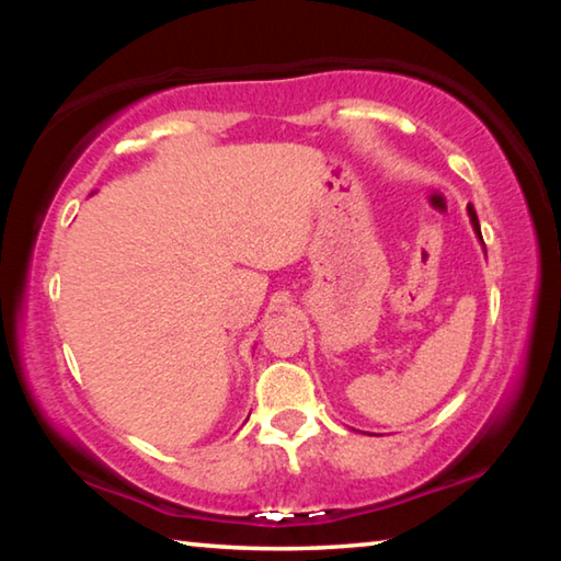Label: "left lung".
<instances>
[{"label": "left lung", "instance_id": "1", "mask_svg": "<svg viewBox=\"0 0 561 561\" xmlns=\"http://www.w3.org/2000/svg\"><path fill=\"white\" fill-rule=\"evenodd\" d=\"M468 215H470V222H472V227H474V232H478V237L482 240V234H480V222H478V213H474V207H472V205H468Z\"/></svg>", "mask_w": 561, "mask_h": 561}]
</instances>
